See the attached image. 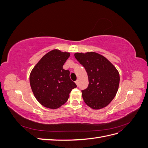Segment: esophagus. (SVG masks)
I'll list each match as a JSON object with an SVG mask.
<instances>
[{
    "mask_svg": "<svg viewBox=\"0 0 148 148\" xmlns=\"http://www.w3.org/2000/svg\"><path fill=\"white\" fill-rule=\"evenodd\" d=\"M75 83L77 84V86H78V80H77V81L75 82Z\"/></svg>",
    "mask_w": 148,
    "mask_h": 148,
    "instance_id": "34e87169",
    "label": "esophagus"
}]
</instances>
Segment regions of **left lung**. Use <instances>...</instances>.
Instances as JSON below:
<instances>
[{
	"mask_svg": "<svg viewBox=\"0 0 148 148\" xmlns=\"http://www.w3.org/2000/svg\"><path fill=\"white\" fill-rule=\"evenodd\" d=\"M74 56L88 74V87L82 91L84 102L95 110L108 106L119 86L120 75L117 69L105 57L95 52H77Z\"/></svg>",
	"mask_w": 148,
	"mask_h": 148,
	"instance_id": "left-lung-1",
	"label": "left lung"
}]
</instances>
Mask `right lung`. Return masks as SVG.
Returning <instances> with one entry per match:
<instances>
[{
	"label": "right lung",
	"instance_id": "obj_1",
	"mask_svg": "<svg viewBox=\"0 0 148 148\" xmlns=\"http://www.w3.org/2000/svg\"><path fill=\"white\" fill-rule=\"evenodd\" d=\"M70 53L53 49L44 55L29 75L31 88L42 106L56 109L68 100L71 89L77 87L70 78V71L63 65Z\"/></svg>",
	"mask_w": 148,
	"mask_h": 148
}]
</instances>
